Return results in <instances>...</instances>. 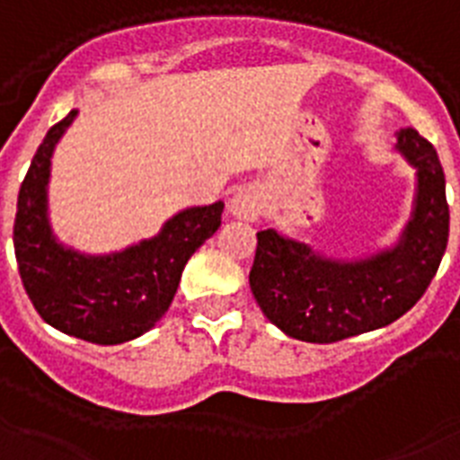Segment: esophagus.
<instances>
[{
    "instance_id": "esophagus-1",
    "label": "esophagus",
    "mask_w": 460,
    "mask_h": 460,
    "mask_svg": "<svg viewBox=\"0 0 460 460\" xmlns=\"http://www.w3.org/2000/svg\"><path fill=\"white\" fill-rule=\"evenodd\" d=\"M264 210V196L257 187H241L231 199V212L241 219L254 222Z\"/></svg>"
}]
</instances>
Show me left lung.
Masks as SVG:
<instances>
[{"label": "left lung", "instance_id": "8db88e82", "mask_svg": "<svg viewBox=\"0 0 460 460\" xmlns=\"http://www.w3.org/2000/svg\"><path fill=\"white\" fill-rule=\"evenodd\" d=\"M397 149L419 177L414 217L397 248L332 261L273 229L257 231L250 288L266 318L292 339L334 343L379 330L426 295L449 241L445 171L419 130H400Z\"/></svg>", "mask_w": 460, "mask_h": 460}]
</instances>
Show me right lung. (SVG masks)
<instances>
[{
  "label": "right lung",
  "instance_id": "right-lung-1",
  "mask_svg": "<svg viewBox=\"0 0 460 460\" xmlns=\"http://www.w3.org/2000/svg\"><path fill=\"white\" fill-rule=\"evenodd\" d=\"M75 117L72 110L46 133L22 180L13 222L15 261L30 302L49 325L111 346L140 337L164 318L189 257L219 229L224 203L182 210L156 238L110 257L58 245L46 219V184L53 146Z\"/></svg>",
  "mask_w": 460,
  "mask_h": 460
}]
</instances>
